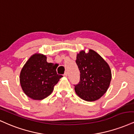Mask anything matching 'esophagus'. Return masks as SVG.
<instances>
[{"label":"esophagus","instance_id":"1","mask_svg":"<svg viewBox=\"0 0 134 134\" xmlns=\"http://www.w3.org/2000/svg\"><path fill=\"white\" fill-rule=\"evenodd\" d=\"M68 75V72L66 71L65 73H64V76H67Z\"/></svg>","mask_w":134,"mask_h":134}]
</instances>
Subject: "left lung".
<instances>
[{
	"label": "left lung",
	"mask_w": 134,
	"mask_h": 134,
	"mask_svg": "<svg viewBox=\"0 0 134 134\" xmlns=\"http://www.w3.org/2000/svg\"><path fill=\"white\" fill-rule=\"evenodd\" d=\"M76 63L80 72V82L74 85L76 93L88 102L101 98L107 91L111 79L107 63L92 49L88 53L80 51Z\"/></svg>",
	"instance_id": "1"
}]
</instances>
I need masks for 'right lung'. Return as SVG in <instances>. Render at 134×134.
Masks as SVG:
<instances>
[{"label":"right lung","mask_w":134,"mask_h":134,"mask_svg":"<svg viewBox=\"0 0 134 134\" xmlns=\"http://www.w3.org/2000/svg\"><path fill=\"white\" fill-rule=\"evenodd\" d=\"M45 55L34 54L28 59L20 73V83L24 93L33 100H41L51 95L62 75L56 66L46 61Z\"/></svg>","instance_id":"right-lung-1"}]
</instances>
